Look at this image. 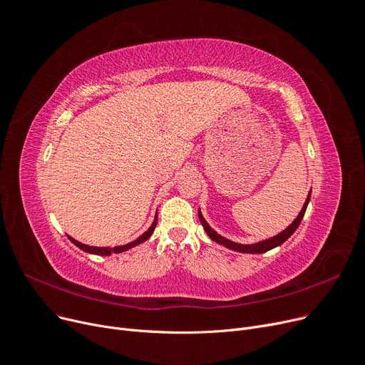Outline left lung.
<instances>
[{
    "mask_svg": "<svg viewBox=\"0 0 365 365\" xmlns=\"http://www.w3.org/2000/svg\"><path fill=\"white\" fill-rule=\"evenodd\" d=\"M310 194H312V191L309 192V197H307V200H306V202H304V205H303V209H301L299 215L297 216V219L292 222V224H291L287 230L282 231L280 234H277V235H274V237H272V239L259 242V243H255V245H239V243H234V242L225 239V237L219 235L215 230H212L210 225H209L207 222H205V219L202 217V215H201L200 210H198V217H200V222L202 224L205 232H207V235L210 237V239H212L213 242H216V243H219V245H224L225 247H228V249H231V250H237V252H243V253H264V252L270 250V249H273V247L280 246L283 242H287V240L289 239V237L295 232V230H297L298 225H299L301 219H303V216H304V213H306L307 204H309V201H310Z\"/></svg>",
    "mask_w": 365,
    "mask_h": 365,
    "instance_id": "obj_1",
    "label": "left lung"
}]
</instances>
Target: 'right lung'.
Wrapping results in <instances>:
<instances>
[{
    "instance_id": "1",
    "label": "right lung",
    "mask_w": 365,
    "mask_h": 365,
    "mask_svg": "<svg viewBox=\"0 0 365 365\" xmlns=\"http://www.w3.org/2000/svg\"><path fill=\"white\" fill-rule=\"evenodd\" d=\"M156 219H158V216H155L153 224L150 225V228H149L143 235H140L137 240H134V242H131V243H128V245H125V246H116V247H93V246H88V245H83V243H78L77 240L71 239V237H68V239H70L77 247H81V249L85 250V252L95 253V255H110V253H119V252H123V250H128V249H131V247H134V246H137V245H140V243L146 242V240L149 239V237L152 235V232H153V230H155V227H156Z\"/></svg>"
}]
</instances>
